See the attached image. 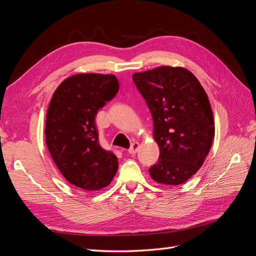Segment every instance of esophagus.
I'll return each mask as SVG.
<instances>
[{
    "instance_id": "esophagus-1",
    "label": "esophagus",
    "mask_w": 256,
    "mask_h": 256,
    "mask_svg": "<svg viewBox=\"0 0 256 256\" xmlns=\"http://www.w3.org/2000/svg\"><path fill=\"white\" fill-rule=\"evenodd\" d=\"M138 148H140V144H138V142H134V143L131 144V146H130V148H129L128 152H129V154H134L138 150Z\"/></svg>"
}]
</instances>
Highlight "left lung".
<instances>
[{"mask_svg":"<svg viewBox=\"0 0 256 256\" xmlns=\"http://www.w3.org/2000/svg\"><path fill=\"white\" fill-rule=\"evenodd\" d=\"M132 79L150 108L160 150L150 177L161 184H184L203 166L214 136L206 92L184 67L160 66L136 72Z\"/></svg>","mask_w":256,"mask_h":256,"instance_id":"obj_1","label":"left lung"}]
</instances>
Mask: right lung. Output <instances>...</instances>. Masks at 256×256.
<instances>
[{
  "instance_id": "obj_1",
  "label": "right lung",
  "mask_w": 256,
  "mask_h": 256,
  "mask_svg": "<svg viewBox=\"0 0 256 256\" xmlns=\"http://www.w3.org/2000/svg\"><path fill=\"white\" fill-rule=\"evenodd\" d=\"M118 88L114 74H78L53 92L46 120V144L58 171L76 187L100 190L118 172V158L99 145L95 116Z\"/></svg>"
}]
</instances>
